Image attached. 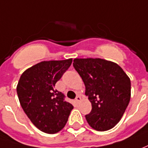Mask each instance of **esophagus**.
<instances>
[{
  "label": "esophagus",
  "mask_w": 148,
  "mask_h": 148,
  "mask_svg": "<svg viewBox=\"0 0 148 148\" xmlns=\"http://www.w3.org/2000/svg\"><path fill=\"white\" fill-rule=\"evenodd\" d=\"M75 101L77 102V103H79L80 101H81V96L80 95H77L76 98H75Z\"/></svg>",
  "instance_id": "1"
}]
</instances>
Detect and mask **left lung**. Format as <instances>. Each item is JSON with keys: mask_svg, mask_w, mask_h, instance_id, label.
<instances>
[{"mask_svg": "<svg viewBox=\"0 0 148 148\" xmlns=\"http://www.w3.org/2000/svg\"><path fill=\"white\" fill-rule=\"evenodd\" d=\"M73 66L91 103V111L86 115L89 125L100 132L114 127L131 99L130 78L118 64L101 58H75Z\"/></svg>", "mask_w": 148, "mask_h": 148, "instance_id": "1", "label": "left lung"}]
</instances>
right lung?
<instances>
[{"label":"right lung","mask_w":148,"mask_h":148,"mask_svg":"<svg viewBox=\"0 0 148 148\" xmlns=\"http://www.w3.org/2000/svg\"><path fill=\"white\" fill-rule=\"evenodd\" d=\"M72 59L42 62L21 74L16 86L21 106L35 127L54 134L66 124L72 104L55 89V84L69 69Z\"/></svg>","instance_id":"obj_1"}]
</instances>
